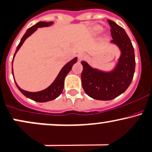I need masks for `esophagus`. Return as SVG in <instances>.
<instances>
[{"instance_id": "34e87169", "label": "esophagus", "mask_w": 152, "mask_h": 152, "mask_svg": "<svg viewBox=\"0 0 152 152\" xmlns=\"http://www.w3.org/2000/svg\"><path fill=\"white\" fill-rule=\"evenodd\" d=\"M77 57L79 58V61H82L84 58V55L83 54V53H79V54L77 55Z\"/></svg>"}]
</instances>
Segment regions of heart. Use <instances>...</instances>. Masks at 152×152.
<instances>
[{
	"label": "heart",
	"instance_id": "heart-1",
	"mask_svg": "<svg viewBox=\"0 0 152 152\" xmlns=\"http://www.w3.org/2000/svg\"><path fill=\"white\" fill-rule=\"evenodd\" d=\"M103 31V28L101 26H99V25H96L94 27L92 28V30H91V32L94 35H97V34H100L102 31ZM104 39H107L106 37H104Z\"/></svg>",
	"mask_w": 152,
	"mask_h": 152
}]
</instances>
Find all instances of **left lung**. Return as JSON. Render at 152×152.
Masks as SVG:
<instances>
[{"mask_svg": "<svg viewBox=\"0 0 152 152\" xmlns=\"http://www.w3.org/2000/svg\"><path fill=\"white\" fill-rule=\"evenodd\" d=\"M107 22L111 27V43L121 50L115 67L110 71H103L81 61L83 89L88 96L97 100H111L123 94L132 81L136 66L134 49L126 31L112 20Z\"/></svg>", "mask_w": 152, "mask_h": 152, "instance_id": "1", "label": "left lung"}]
</instances>
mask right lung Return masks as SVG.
I'll return each instance as SVG.
<instances>
[{"instance_id":"1","label":"right lung","mask_w":152,"mask_h":152,"mask_svg":"<svg viewBox=\"0 0 152 152\" xmlns=\"http://www.w3.org/2000/svg\"><path fill=\"white\" fill-rule=\"evenodd\" d=\"M53 24V21H50V22H46V21H39V22L37 23L36 24H34V26H32L31 27H30L26 30V33L24 34V36L21 38V41H20L19 45L16 48V52L14 53V58H13L12 61V66H13V61H14V57L16 56V53H17L18 50L20 49L21 45H23V43L24 42V41L27 39V37H29L30 35L33 34L34 31H36L38 28L41 27H45V26H49ZM77 58H74L73 59L71 60V61L66 63L64 66L62 68V69L61 70L58 75L56 77V79H55V81H53L52 84L48 86V88H46L45 89L42 90V91H36V92H31V91H25V90L21 89L18 84L16 83V86L19 89V90L25 96H26L27 98H29V99H32V100L38 102H49L51 100H53V99H56V98L58 97V96L61 95V93H62L63 87H64V81L65 78L67 76V74L70 72V71L72 68L73 65L74 63H76L77 61ZM12 73L13 76H14V71H13L12 68Z\"/></svg>"}]
</instances>
